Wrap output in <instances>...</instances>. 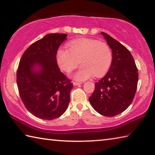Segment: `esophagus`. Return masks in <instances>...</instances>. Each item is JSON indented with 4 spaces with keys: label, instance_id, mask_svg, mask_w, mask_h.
I'll return each instance as SVG.
<instances>
[{
    "label": "esophagus",
    "instance_id": "esophagus-1",
    "mask_svg": "<svg viewBox=\"0 0 155 155\" xmlns=\"http://www.w3.org/2000/svg\"><path fill=\"white\" fill-rule=\"evenodd\" d=\"M80 84H81V83H77V82H73V85H74V86H76V85H80Z\"/></svg>",
    "mask_w": 155,
    "mask_h": 155
}]
</instances>
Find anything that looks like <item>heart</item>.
I'll list each match as a JSON object with an SVG mask.
<instances>
[{"instance_id":"b5f03b06","label":"heart","mask_w":155,"mask_h":155,"mask_svg":"<svg viewBox=\"0 0 155 155\" xmlns=\"http://www.w3.org/2000/svg\"><path fill=\"white\" fill-rule=\"evenodd\" d=\"M68 49L59 48L56 59L59 68L67 73L78 66L80 69L73 75L77 81H85L94 75L101 77L109 71L113 61L112 52L108 44L96 39L79 38L68 44Z\"/></svg>"}]
</instances>
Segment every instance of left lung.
<instances>
[{"label": "left lung", "mask_w": 155, "mask_h": 155, "mask_svg": "<svg viewBox=\"0 0 155 155\" xmlns=\"http://www.w3.org/2000/svg\"><path fill=\"white\" fill-rule=\"evenodd\" d=\"M101 34L111 48L113 61L107 74L95 83L89 101L100 114L112 117L121 114L132 103L137 90L138 70L125 46L107 33Z\"/></svg>", "instance_id": "8db88e82"}]
</instances>
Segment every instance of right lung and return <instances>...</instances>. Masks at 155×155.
Returning a JSON list of instances; mask_svg holds the SVG:
<instances>
[{
	"instance_id": "obj_1",
	"label": "right lung",
	"mask_w": 155,
	"mask_h": 155,
	"mask_svg": "<svg viewBox=\"0 0 155 155\" xmlns=\"http://www.w3.org/2000/svg\"><path fill=\"white\" fill-rule=\"evenodd\" d=\"M68 35L50 33L31 44L18 65V91L26 108L35 117L51 120L61 116L70 103L71 81L60 71L56 54Z\"/></svg>"
}]
</instances>
